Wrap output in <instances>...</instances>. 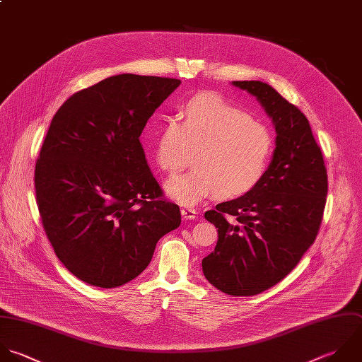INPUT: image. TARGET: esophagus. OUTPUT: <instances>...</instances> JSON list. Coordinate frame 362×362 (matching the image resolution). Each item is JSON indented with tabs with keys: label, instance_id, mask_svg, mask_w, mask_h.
I'll use <instances>...</instances> for the list:
<instances>
[{
	"label": "esophagus",
	"instance_id": "esophagus-1",
	"mask_svg": "<svg viewBox=\"0 0 362 362\" xmlns=\"http://www.w3.org/2000/svg\"><path fill=\"white\" fill-rule=\"evenodd\" d=\"M183 218H187V220H193L196 218V214H197V210L193 209V207H182L180 210Z\"/></svg>",
	"mask_w": 362,
	"mask_h": 362
}]
</instances>
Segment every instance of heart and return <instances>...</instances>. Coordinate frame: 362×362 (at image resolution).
Returning a JSON list of instances; mask_svg holds the SVG:
<instances>
[{
    "label": "heart",
    "mask_w": 362,
    "mask_h": 362,
    "mask_svg": "<svg viewBox=\"0 0 362 362\" xmlns=\"http://www.w3.org/2000/svg\"><path fill=\"white\" fill-rule=\"evenodd\" d=\"M192 152L194 168L166 183L169 196L187 206L214 193L231 199L252 190L268 170L274 136L267 125L223 97L203 93L185 104L182 121L165 119L155 158L163 172L176 173Z\"/></svg>",
    "instance_id": "1"
}]
</instances>
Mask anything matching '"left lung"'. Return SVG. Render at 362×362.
Instances as JSON below:
<instances>
[{
	"instance_id": "1",
	"label": "left lung",
	"mask_w": 362,
	"mask_h": 362,
	"mask_svg": "<svg viewBox=\"0 0 362 362\" xmlns=\"http://www.w3.org/2000/svg\"><path fill=\"white\" fill-rule=\"evenodd\" d=\"M271 115L276 148L262 180L247 194L204 213L218 241L202 261L206 279L231 296L275 286L315 243L329 190L327 169L306 115L267 83L234 81Z\"/></svg>"
}]
</instances>
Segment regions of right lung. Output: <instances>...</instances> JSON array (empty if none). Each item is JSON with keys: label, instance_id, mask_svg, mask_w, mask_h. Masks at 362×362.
Returning <instances> with one entry per match:
<instances>
[{"label": "right lung", "instance_id": "right-lung-1", "mask_svg": "<svg viewBox=\"0 0 362 362\" xmlns=\"http://www.w3.org/2000/svg\"><path fill=\"white\" fill-rule=\"evenodd\" d=\"M180 80L111 76L56 111L35 165L42 226L56 257L80 281L118 288L151 262L182 221L152 176L139 136Z\"/></svg>", "mask_w": 362, "mask_h": 362}]
</instances>
